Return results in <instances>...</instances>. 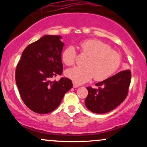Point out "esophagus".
<instances>
[{
  "instance_id": "1",
  "label": "esophagus",
  "mask_w": 147,
  "mask_h": 147,
  "mask_svg": "<svg viewBox=\"0 0 147 147\" xmlns=\"http://www.w3.org/2000/svg\"><path fill=\"white\" fill-rule=\"evenodd\" d=\"M72 86H73V88H78L79 86L78 84L75 83V82H73V83H72Z\"/></svg>"
}]
</instances>
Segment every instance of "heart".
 <instances>
[{
    "label": "heart",
    "mask_w": 147,
    "mask_h": 147,
    "mask_svg": "<svg viewBox=\"0 0 147 147\" xmlns=\"http://www.w3.org/2000/svg\"><path fill=\"white\" fill-rule=\"evenodd\" d=\"M81 53L87 55L85 67H75L66 70L65 75L76 84H84L93 78L104 81L117 70L120 64V57L115 50L104 42L97 39H88L79 44ZM77 51L73 46L67 47L62 52L61 60L65 65L71 66L77 58Z\"/></svg>",
    "instance_id": "obj_1"
}]
</instances>
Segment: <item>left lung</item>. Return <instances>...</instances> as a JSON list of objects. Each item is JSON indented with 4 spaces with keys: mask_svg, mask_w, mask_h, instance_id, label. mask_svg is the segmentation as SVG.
<instances>
[{
    "mask_svg": "<svg viewBox=\"0 0 147 147\" xmlns=\"http://www.w3.org/2000/svg\"><path fill=\"white\" fill-rule=\"evenodd\" d=\"M131 77V70H122L96 84L97 88L87 87L88 94L85 99L87 109L98 114L106 113L115 109L127 97Z\"/></svg>",
    "mask_w": 147,
    "mask_h": 147,
    "instance_id": "left-lung-1",
    "label": "left lung"
}]
</instances>
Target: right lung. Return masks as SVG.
Segmentation results:
<instances>
[{"mask_svg": "<svg viewBox=\"0 0 147 147\" xmlns=\"http://www.w3.org/2000/svg\"><path fill=\"white\" fill-rule=\"evenodd\" d=\"M58 35H45L25 48L16 69V83L25 104L34 112L46 114L58 107L72 88L70 79L62 77L64 43Z\"/></svg>", "mask_w": 147, "mask_h": 147, "instance_id": "obj_1", "label": "right lung"}]
</instances>
